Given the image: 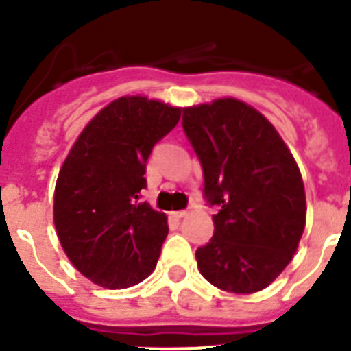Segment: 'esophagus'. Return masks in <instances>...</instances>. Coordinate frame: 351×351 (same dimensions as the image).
<instances>
[{
  "label": "esophagus",
  "mask_w": 351,
  "mask_h": 351,
  "mask_svg": "<svg viewBox=\"0 0 351 351\" xmlns=\"http://www.w3.org/2000/svg\"><path fill=\"white\" fill-rule=\"evenodd\" d=\"M171 216L176 218V220H180V218H185V216H187V210H175V213H171Z\"/></svg>",
  "instance_id": "34e87169"
}]
</instances>
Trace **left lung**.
I'll return each instance as SVG.
<instances>
[{
    "mask_svg": "<svg viewBox=\"0 0 351 351\" xmlns=\"http://www.w3.org/2000/svg\"><path fill=\"white\" fill-rule=\"evenodd\" d=\"M182 126L216 205L215 234L196 250L210 285L232 294L269 287L298 250L306 221L304 185L276 128L238 99L184 108Z\"/></svg>",
    "mask_w": 351,
    "mask_h": 351,
    "instance_id": "obj_1",
    "label": "left lung"
}]
</instances>
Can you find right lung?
<instances>
[{
	"label": "right lung",
	"instance_id": "right-lung-1",
	"mask_svg": "<svg viewBox=\"0 0 351 351\" xmlns=\"http://www.w3.org/2000/svg\"><path fill=\"white\" fill-rule=\"evenodd\" d=\"M182 108L121 97L82 130L57 176L53 223L68 259L104 289H128L155 270L169 227L141 202L151 149Z\"/></svg>",
	"mask_w": 351,
	"mask_h": 351
}]
</instances>
